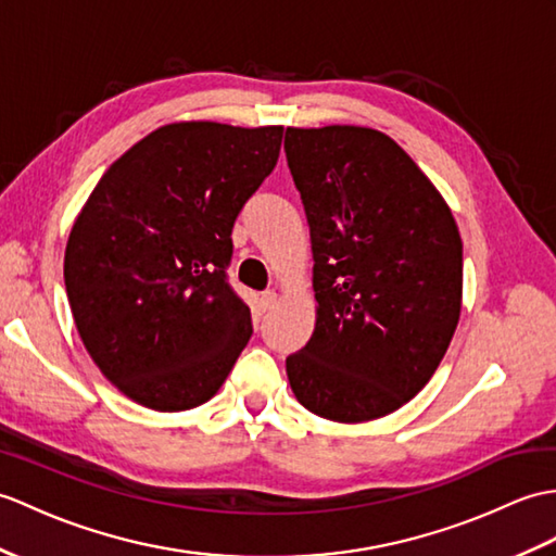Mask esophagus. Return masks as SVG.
Here are the masks:
<instances>
[{
    "label": "esophagus",
    "mask_w": 556,
    "mask_h": 556,
    "mask_svg": "<svg viewBox=\"0 0 556 556\" xmlns=\"http://www.w3.org/2000/svg\"><path fill=\"white\" fill-rule=\"evenodd\" d=\"M275 303H277V293H275V291H265V293L261 295V307H263V309L275 307Z\"/></svg>",
    "instance_id": "esophagus-1"
}]
</instances>
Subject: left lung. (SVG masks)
Instances as JSON below:
<instances>
[{
  "mask_svg": "<svg viewBox=\"0 0 556 556\" xmlns=\"http://www.w3.org/2000/svg\"><path fill=\"white\" fill-rule=\"evenodd\" d=\"M289 170L309 225L315 331L287 357L317 417L391 415L441 365L462 309V239L417 163L371 127H287Z\"/></svg>",
  "mask_w": 556,
  "mask_h": 556,
  "instance_id": "left-lung-1",
  "label": "left lung"
}]
</instances>
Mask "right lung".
<instances>
[{
    "mask_svg": "<svg viewBox=\"0 0 556 556\" xmlns=\"http://www.w3.org/2000/svg\"><path fill=\"white\" fill-rule=\"evenodd\" d=\"M281 125L170 123L115 161L63 257L77 333L115 389L159 412L219 391L253 327L227 281L231 227L275 170Z\"/></svg>",
    "mask_w": 556,
    "mask_h": 556,
    "instance_id": "right-lung-1",
    "label": "right lung"
}]
</instances>
